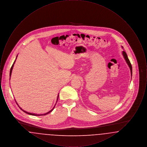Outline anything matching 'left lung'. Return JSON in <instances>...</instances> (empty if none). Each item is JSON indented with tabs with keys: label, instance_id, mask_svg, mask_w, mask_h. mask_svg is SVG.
<instances>
[{
	"label": "left lung",
	"instance_id": "8db88e82",
	"mask_svg": "<svg viewBox=\"0 0 147 147\" xmlns=\"http://www.w3.org/2000/svg\"><path fill=\"white\" fill-rule=\"evenodd\" d=\"M122 48H123V47H122ZM122 55L123 56V57H124V58H125V59L126 61V63H127L128 67H129V69H130V70H131V76H132V65H131V64L130 63V61H129V59L128 58L127 55V54H126V53L125 51H122Z\"/></svg>",
	"mask_w": 147,
	"mask_h": 147
}]
</instances>
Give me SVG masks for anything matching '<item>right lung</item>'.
<instances>
[{"label":"right lung","instance_id":"obj_1","mask_svg":"<svg viewBox=\"0 0 147 147\" xmlns=\"http://www.w3.org/2000/svg\"><path fill=\"white\" fill-rule=\"evenodd\" d=\"M18 56V55H17ZM17 56H16V58H17ZM15 61H16V59L15 60V61H14V63H13V64L12 65V66H11V69H10V77H11V72H12V70H13V67H14V64L15 62ZM58 97H59V95H58V97H57V101H56V103H57V100H58ZM16 104L18 105V106L20 107V109H21L22 111H23L24 112H25V113H28V115H33V116H41V115H47V114H48V113H49V112H51L52 111H53V110L54 109V108H55V106L56 105H55V106H54V107L51 110V111H49L48 112H47V113H44V114H41V115H38V114H36V113H30V112H28L27 111H24V110H22V109H21V107L19 106L18 105V104L16 102Z\"/></svg>","mask_w":147,"mask_h":147}]
</instances>
